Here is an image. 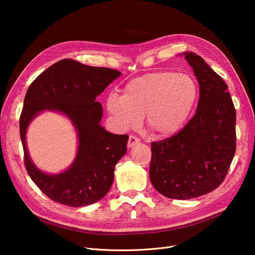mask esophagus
<instances>
[{"label":"esophagus","instance_id":"obj_1","mask_svg":"<svg viewBox=\"0 0 255 255\" xmlns=\"http://www.w3.org/2000/svg\"><path fill=\"white\" fill-rule=\"evenodd\" d=\"M139 141H140V140H139V138H138V137H136L135 135H130V136H129V139H128V143H127L128 148H132L133 145L137 144Z\"/></svg>","mask_w":255,"mask_h":255}]
</instances>
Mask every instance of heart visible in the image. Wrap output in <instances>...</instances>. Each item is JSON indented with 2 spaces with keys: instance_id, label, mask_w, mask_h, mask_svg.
I'll use <instances>...</instances> for the list:
<instances>
[{
  "instance_id": "1",
  "label": "heart",
  "mask_w": 255,
  "mask_h": 255,
  "mask_svg": "<svg viewBox=\"0 0 255 255\" xmlns=\"http://www.w3.org/2000/svg\"><path fill=\"white\" fill-rule=\"evenodd\" d=\"M197 97L198 86L190 75L157 71L132 79L123 96L111 94L106 105L122 128L137 126L144 116L152 134L165 137L184 126Z\"/></svg>"
}]
</instances>
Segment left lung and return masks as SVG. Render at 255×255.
I'll use <instances>...</instances> for the list:
<instances>
[{"instance_id": "8db88e82", "label": "left lung", "mask_w": 255, "mask_h": 255, "mask_svg": "<svg viewBox=\"0 0 255 255\" xmlns=\"http://www.w3.org/2000/svg\"><path fill=\"white\" fill-rule=\"evenodd\" d=\"M199 84L195 115L179 132L151 143L150 180L168 198L205 195L224 181L236 153V109L223 78L185 52Z\"/></svg>"}]
</instances>
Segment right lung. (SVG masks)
<instances>
[{
    "label": "right lung",
    "instance_id": "right-lung-1",
    "mask_svg": "<svg viewBox=\"0 0 255 255\" xmlns=\"http://www.w3.org/2000/svg\"><path fill=\"white\" fill-rule=\"evenodd\" d=\"M120 75L115 69L64 59L43 71L29 87L19 118L24 166L39 189L53 202L84 207L98 202L110 191L115 166L126 154L128 135L113 134L100 126L102 106L96 97ZM45 109L68 115L79 132L76 161L57 176L40 172L31 163L25 145L28 123Z\"/></svg>",
    "mask_w": 255,
    "mask_h": 255
}]
</instances>
